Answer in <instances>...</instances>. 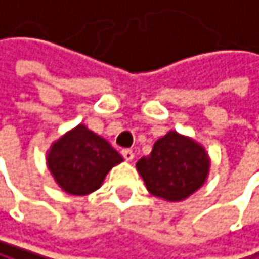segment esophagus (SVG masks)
<instances>
[{"instance_id":"1","label":"esophagus","mask_w":259,"mask_h":259,"mask_svg":"<svg viewBox=\"0 0 259 259\" xmlns=\"http://www.w3.org/2000/svg\"><path fill=\"white\" fill-rule=\"evenodd\" d=\"M122 157H124V160L125 161H132L134 160V157H135V154H134V151L132 149H122Z\"/></svg>"}]
</instances>
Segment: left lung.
<instances>
[{"mask_svg":"<svg viewBox=\"0 0 259 259\" xmlns=\"http://www.w3.org/2000/svg\"><path fill=\"white\" fill-rule=\"evenodd\" d=\"M210 161L205 149L193 140L167 132L152 152L137 161L149 193L166 200H183L203 185Z\"/></svg>","mask_w":259,"mask_h":259,"instance_id":"left-lung-1","label":"left lung"}]
</instances>
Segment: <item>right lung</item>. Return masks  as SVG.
<instances>
[{"label": "right lung", "mask_w": 259, "mask_h": 259, "mask_svg": "<svg viewBox=\"0 0 259 259\" xmlns=\"http://www.w3.org/2000/svg\"><path fill=\"white\" fill-rule=\"evenodd\" d=\"M121 161L122 157L110 143L82 124L54 143L48 154V166L56 182L76 196L98 190L107 172Z\"/></svg>", "instance_id": "add662e5"}]
</instances>
